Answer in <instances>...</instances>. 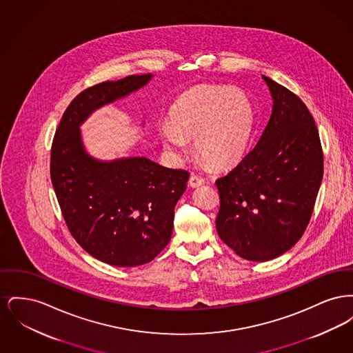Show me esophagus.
<instances>
[{
  "mask_svg": "<svg viewBox=\"0 0 353 353\" xmlns=\"http://www.w3.org/2000/svg\"><path fill=\"white\" fill-rule=\"evenodd\" d=\"M203 183H205L203 179L200 177V176H196V174L190 176V179H189V185H190L192 188H197V186H200V185L203 184Z\"/></svg>",
  "mask_w": 353,
  "mask_h": 353,
  "instance_id": "obj_1",
  "label": "esophagus"
}]
</instances>
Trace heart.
<instances>
[{
	"label": "heart",
	"mask_w": 353,
	"mask_h": 353,
	"mask_svg": "<svg viewBox=\"0 0 353 353\" xmlns=\"http://www.w3.org/2000/svg\"><path fill=\"white\" fill-rule=\"evenodd\" d=\"M255 123L250 99L239 90L206 84L186 91L170 108L169 123L159 127L163 145L176 157L186 153V140L214 167H229L248 151Z\"/></svg>",
	"instance_id": "b5f03b06"
}]
</instances>
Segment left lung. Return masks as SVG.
Here are the masks:
<instances>
[{
    "label": "left lung",
    "mask_w": 353,
    "mask_h": 353,
    "mask_svg": "<svg viewBox=\"0 0 353 353\" xmlns=\"http://www.w3.org/2000/svg\"><path fill=\"white\" fill-rule=\"evenodd\" d=\"M272 112L256 145L216 181L219 238L248 261L290 250L311 219L323 179L318 127L299 97L262 77Z\"/></svg>",
    "instance_id": "obj_1"
}]
</instances>
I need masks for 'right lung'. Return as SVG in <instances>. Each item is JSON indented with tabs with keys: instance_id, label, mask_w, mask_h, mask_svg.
I'll return each mask as SVG.
<instances>
[{
	"instance_id": "right-lung-1",
	"label": "right lung",
	"mask_w": 353,
	"mask_h": 353,
	"mask_svg": "<svg viewBox=\"0 0 353 353\" xmlns=\"http://www.w3.org/2000/svg\"><path fill=\"white\" fill-rule=\"evenodd\" d=\"M151 78L130 75L85 88L68 104L51 145V183L70 233L90 255L119 268L148 263L168 245L189 173L147 157L99 161L84 151L79 125Z\"/></svg>"
}]
</instances>
